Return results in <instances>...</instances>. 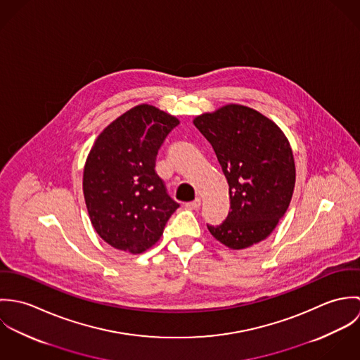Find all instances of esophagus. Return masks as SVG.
<instances>
[{"mask_svg": "<svg viewBox=\"0 0 360 360\" xmlns=\"http://www.w3.org/2000/svg\"><path fill=\"white\" fill-rule=\"evenodd\" d=\"M200 206H201V200H200V198H197V200H195V201H193V202H187V204H186V207H188V209H194V210H195V209H198Z\"/></svg>", "mask_w": 360, "mask_h": 360, "instance_id": "obj_1", "label": "esophagus"}]
</instances>
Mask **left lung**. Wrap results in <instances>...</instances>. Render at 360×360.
I'll list each match as a JSON object with an SVG mask.
<instances>
[{
  "instance_id": "left-lung-1",
  "label": "left lung",
  "mask_w": 360,
  "mask_h": 360,
  "mask_svg": "<svg viewBox=\"0 0 360 360\" xmlns=\"http://www.w3.org/2000/svg\"><path fill=\"white\" fill-rule=\"evenodd\" d=\"M229 183L230 212L210 234L231 250L260 243L287 212L295 163L280 127L255 109L230 103L194 119Z\"/></svg>"
}]
</instances>
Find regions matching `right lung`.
I'll use <instances>...</instances> for the list:
<instances>
[{
  "label": "right lung",
  "mask_w": 360,
  "mask_h": 360,
  "mask_svg": "<svg viewBox=\"0 0 360 360\" xmlns=\"http://www.w3.org/2000/svg\"><path fill=\"white\" fill-rule=\"evenodd\" d=\"M177 124L153 105H137L103 129L87 156L86 205L93 227L113 248L147 251L180 206L155 172L158 151Z\"/></svg>",
  "instance_id": "obj_1"
}]
</instances>
